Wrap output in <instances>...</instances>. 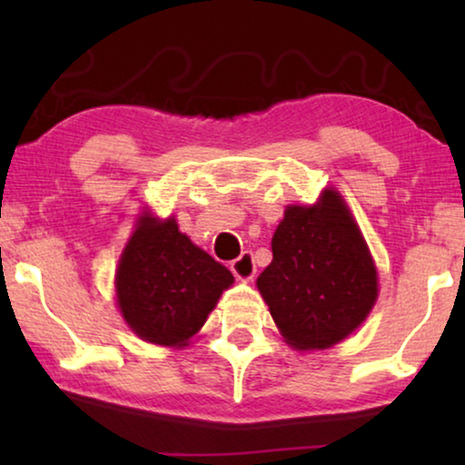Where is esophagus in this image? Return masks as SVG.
I'll return each mask as SVG.
<instances>
[{
	"instance_id": "obj_1",
	"label": "esophagus",
	"mask_w": 465,
	"mask_h": 465,
	"mask_svg": "<svg viewBox=\"0 0 465 465\" xmlns=\"http://www.w3.org/2000/svg\"><path fill=\"white\" fill-rule=\"evenodd\" d=\"M231 271L234 272V277L241 279V282H250L256 275V262H253V253L252 252H243L237 260L231 262Z\"/></svg>"
}]
</instances>
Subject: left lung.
<instances>
[{
    "mask_svg": "<svg viewBox=\"0 0 465 465\" xmlns=\"http://www.w3.org/2000/svg\"><path fill=\"white\" fill-rule=\"evenodd\" d=\"M272 262L258 290L296 349H326L351 334L377 301V271L339 193L292 205L272 234Z\"/></svg>",
    "mask_w": 465,
    "mask_h": 465,
    "instance_id": "8db88e82",
    "label": "left lung"
}]
</instances>
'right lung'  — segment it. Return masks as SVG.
<instances>
[{"label": "right lung", "instance_id": "1", "mask_svg": "<svg viewBox=\"0 0 465 465\" xmlns=\"http://www.w3.org/2000/svg\"><path fill=\"white\" fill-rule=\"evenodd\" d=\"M232 272L177 231L143 215L116 271L118 307L133 332L156 345H186L212 313Z\"/></svg>", "mask_w": 465, "mask_h": 465}]
</instances>
